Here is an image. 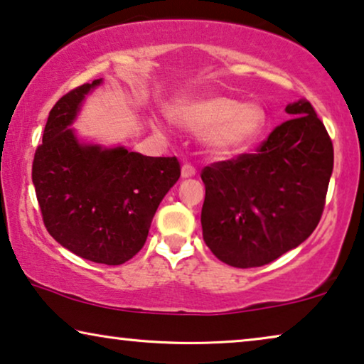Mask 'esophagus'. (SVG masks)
I'll use <instances>...</instances> for the list:
<instances>
[{
    "instance_id": "esophagus-1",
    "label": "esophagus",
    "mask_w": 364,
    "mask_h": 364,
    "mask_svg": "<svg viewBox=\"0 0 364 364\" xmlns=\"http://www.w3.org/2000/svg\"><path fill=\"white\" fill-rule=\"evenodd\" d=\"M197 173L196 167L192 166V164H183L182 166V177L183 178H188V177H193Z\"/></svg>"
}]
</instances>
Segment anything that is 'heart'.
Listing matches in <instances>:
<instances>
[{
    "label": "heart",
    "instance_id": "obj_1",
    "mask_svg": "<svg viewBox=\"0 0 364 364\" xmlns=\"http://www.w3.org/2000/svg\"><path fill=\"white\" fill-rule=\"evenodd\" d=\"M173 116L192 131H207L212 152L230 156L255 141L265 114L253 102H240L227 96H208L177 104Z\"/></svg>",
    "mask_w": 364,
    "mask_h": 364
}]
</instances>
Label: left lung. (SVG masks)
<instances>
[{"label": "left lung", "mask_w": 364, "mask_h": 364, "mask_svg": "<svg viewBox=\"0 0 364 364\" xmlns=\"http://www.w3.org/2000/svg\"><path fill=\"white\" fill-rule=\"evenodd\" d=\"M257 147L202 168V235L213 255L235 268L267 265L315 230L333 172V142L306 99L287 106Z\"/></svg>", "instance_id": "8db88e82"}]
</instances>
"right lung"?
Masks as SVG:
<instances>
[{
  "instance_id": "1",
  "label": "right lung",
  "mask_w": 364,
  "mask_h": 364,
  "mask_svg": "<svg viewBox=\"0 0 364 364\" xmlns=\"http://www.w3.org/2000/svg\"><path fill=\"white\" fill-rule=\"evenodd\" d=\"M96 79L59 99L34 152L33 183L46 230L69 252L106 265L131 260L154 213L181 177L177 157L86 146L69 124Z\"/></svg>"
}]
</instances>
